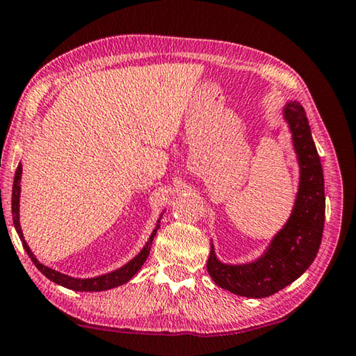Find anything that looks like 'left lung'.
Here are the masks:
<instances>
[{
    "instance_id": "left-lung-1",
    "label": "left lung",
    "mask_w": 356,
    "mask_h": 356,
    "mask_svg": "<svg viewBox=\"0 0 356 356\" xmlns=\"http://www.w3.org/2000/svg\"><path fill=\"white\" fill-rule=\"evenodd\" d=\"M284 118L292 131L300 164V184L288 223L273 238L269 250L250 264H223L211 247L207 264L211 278L238 296L263 298L282 291L308 269L321 247L325 222L322 164L303 106L297 102L288 103Z\"/></svg>"
}]
</instances>
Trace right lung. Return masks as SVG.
Instances as JSON below:
<instances>
[{
  "instance_id": "right-lung-1",
  "label": "right lung",
  "mask_w": 356,
  "mask_h": 356,
  "mask_svg": "<svg viewBox=\"0 0 356 356\" xmlns=\"http://www.w3.org/2000/svg\"><path fill=\"white\" fill-rule=\"evenodd\" d=\"M20 179H22V164H18L17 170H15V177H14V186H12V217H14V225L18 236H20L22 239V244L24 247V250H26L28 257L31 258V261L35 264L37 269H39L43 275L47 278L51 280V282L58 283L60 286H64V288L68 289H73V291H83V292H93V291H106V289H112V288H117V286H122L123 283L129 282L131 278H133L139 269L142 267V264L145 263L149 250H152V244H153V239L156 236V232L159 229V223L156 225L154 232L149 236L148 242L145 244V247L142 248V252L137 254L134 259H131L128 264H124L120 269H117L111 273H104V275H99L95 278H72L68 275H64V273L60 272H56L53 269H49V267L40 264L39 261L35 259L34 253L31 252V248L28 247L26 241L23 239V233H22V227H20V222H18V207H20Z\"/></svg>"
}]
</instances>
